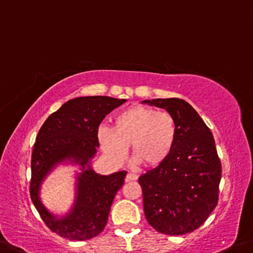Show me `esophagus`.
Segmentation results:
<instances>
[{"mask_svg": "<svg viewBox=\"0 0 253 253\" xmlns=\"http://www.w3.org/2000/svg\"><path fill=\"white\" fill-rule=\"evenodd\" d=\"M137 174L135 173H127L126 175V181H135V180H137Z\"/></svg>", "mask_w": 253, "mask_h": 253, "instance_id": "1", "label": "esophagus"}]
</instances>
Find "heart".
<instances>
[{
	"instance_id": "1",
	"label": "heart",
	"mask_w": 253,
	"mask_h": 253,
	"mask_svg": "<svg viewBox=\"0 0 253 253\" xmlns=\"http://www.w3.org/2000/svg\"><path fill=\"white\" fill-rule=\"evenodd\" d=\"M178 126L173 116L146 106H131L114 117L112 128L100 126L98 139L102 151L115 162H122L127 146L134 163L147 168L161 166L173 151Z\"/></svg>"
}]
</instances>
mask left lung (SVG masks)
I'll return each instance as SVG.
<instances>
[{"label": "left lung", "instance_id": "8db88e82", "mask_svg": "<svg viewBox=\"0 0 253 253\" xmlns=\"http://www.w3.org/2000/svg\"><path fill=\"white\" fill-rule=\"evenodd\" d=\"M142 102L166 109L178 126L171 155L138 179L145 217L160 233H190L217 205L222 167L213 134L197 111L182 99Z\"/></svg>", "mask_w": 253, "mask_h": 253}]
</instances>
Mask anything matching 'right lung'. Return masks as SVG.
Wrapping results in <instances>:
<instances>
[{"instance_id": "right-lung-1", "label": "right lung", "mask_w": 253, "mask_h": 253, "mask_svg": "<svg viewBox=\"0 0 253 253\" xmlns=\"http://www.w3.org/2000/svg\"><path fill=\"white\" fill-rule=\"evenodd\" d=\"M102 95L69 100L40 128L31 156L30 197L43 223L62 238L84 241L105 228L111 204L123 187L127 172L102 175L91 167L99 146L98 127L106 115L126 102ZM59 164L79 165L76 199L65 215L50 213L40 199V188Z\"/></svg>"}]
</instances>
